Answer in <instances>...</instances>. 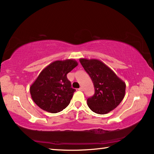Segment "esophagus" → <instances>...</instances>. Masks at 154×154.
Returning a JSON list of instances; mask_svg holds the SVG:
<instances>
[{
  "label": "esophagus",
  "instance_id": "obj_1",
  "mask_svg": "<svg viewBox=\"0 0 154 154\" xmlns=\"http://www.w3.org/2000/svg\"><path fill=\"white\" fill-rule=\"evenodd\" d=\"M78 90H79V91H82V90H83V88H82V87H80V88H79V89H78Z\"/></svg>",
  "mask_w": 154,
  "mask_h": 154
}]
</instances>
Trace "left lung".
<instances>
[{"label":"left lung","mask_w":154,"mask_h":154,"mask_svg":"<svg viewBox=\"0 0 154 154\" xmlns=\"http://www.w3.org/2000/svg\"><path fill=\"white\" fill-rule=\"evenodd\" d=\"M79 61L90 75L95 89L94 94L87 100L89 108L101 115L116 109L124 98L125 82L99 60L80 58Z\"/></svg>","instance_id":"left-lung-1"}]
</instances>
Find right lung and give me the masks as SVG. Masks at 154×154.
Wrapping results in <instances>:
<instances>
[{
    "label": "right lung",
    "mask_w": 154,
    "mask_h": 154,
    "mask_svg": "<svg viewBox=\"0 0 154 154\" xmlns=\"http://www.w3.org/2000/svg\"><path fill=\"white\" fill-rule=\"evenodd\" d=\"M78 65L73 59L56 60L47 66L30 88L31 97L38 106L51 113L69 105L75 90L66 75Z\"/></svg>",
    "instance_id": "right-lung-1"
}]
</instances>
